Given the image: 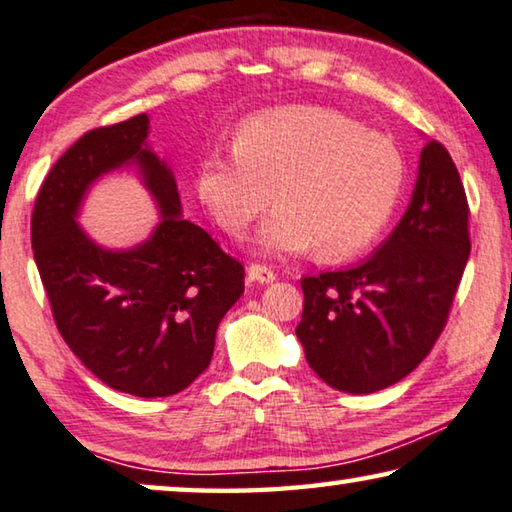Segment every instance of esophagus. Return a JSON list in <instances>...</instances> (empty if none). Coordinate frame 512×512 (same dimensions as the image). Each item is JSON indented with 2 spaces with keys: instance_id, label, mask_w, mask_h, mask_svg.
I'll return each instance as SVG.
<instances>
[{
  "instance_id": "esophagus-1",
  "label": "esophagus",
  "mask_w": 512,
  "mask_h": 512,
  "mask_svg": "<svg viewBox=\"0 0 512 512\" xmlns=\"http://www.w3.org/2000/svg\"><path fill=\"white\" fill-rule=\"evenodd\" d=\"M247 279L254 281V283H272L274 281V272L267 265L251 263L247 267Z\"/></svg>"
}]
</instances>
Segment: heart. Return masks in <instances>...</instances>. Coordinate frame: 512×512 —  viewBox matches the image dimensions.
Segmentation results:
<instances>
[{
  "mask_svg": "<svg viewBox=\"0 0 512 512\" xmlns=\"http://www.w3.org/2000/svg\"><path fill=\"white\" fill-rule=\"evenodd\" d=\"M405 162L393 141L320 107H279L251 116L235 151H212L196 167L194 190L219 229L256 233L263 254L357 256L380 235L403 192Z\"/></svg>",
  "mask_w": 512,
  "mask_h": 512,
  "instance_id": "heart-1",
  "label": "heart"
}]
</instances>
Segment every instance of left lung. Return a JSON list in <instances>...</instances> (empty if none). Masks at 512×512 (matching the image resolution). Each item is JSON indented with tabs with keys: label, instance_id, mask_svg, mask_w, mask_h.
Listing matches in <instances>:
<instances>
[{
	"label": "left lung",
	"instance_id": "obj_1",
	"mask_svg": "<svg viewBox=\"0 0 512 512\" xmlns=\"http://www.w3.org/2000/svg\"><path fill=\"white\" fill-rule=\"evenodd\" d=\"M469 251L465 187L446 148L428 139L410 206L375 254L302 279L295 334L320 380L373 393L410 375L442 334Z\"/></svg>",
	"mask_w": 512,
	"mask_h": 512
}]
</instances>
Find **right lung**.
<instances>
[{
	"label": "right lung",
	"mask_w": 512,
	"mask_h": 512,
	"mask_svg": "<svg viewBox=\"0 0 512 512\" xmlns=\"http://www.w3.org/2000/svg\"><path fill=\"white\" fill-rule=\"evenodd\" d=\"M146 114L86 132L43 180L31 247L54 322L73 355L116 391L164 398L206 371L245 270L183 219L174 171L148 146ZM137 168L161 222L135 248H102L76 224L90 187Z\"/></svg>",
	"instance_id": "obj_1"
}]
</instances>
